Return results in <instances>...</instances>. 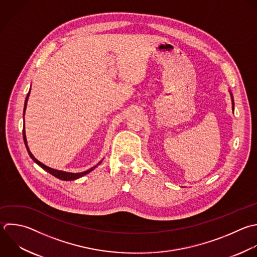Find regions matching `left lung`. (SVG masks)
I'll use <instances>...</instances> for the list:
<instances>
[{"mask_svg": "<svg viewBox=\"0 0 257 257\" xmlns=\"http://www.w3.org/2000/svg\"><path fill=\"white\" fill-rule=\"evenodd\" d=\"M231 97H232V95H231ZM232 100H233V98H232Z\"/></svg>", "mask_w": 257, "mask_h": 257, "instance_id": "1", "label": "left lung"}]
</instances>
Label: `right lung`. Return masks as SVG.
<instances>
[{
	"label": "right lung",
	"instance_id": "right-lung-1",
	"mask_svg": "<svg viewBox=\"0 0 257 257\" xmlns=\"http://www.w3.org/2000/svg\"><path fill=\"white\" fill-rule=\"evenodd\" d=\"M29 94H30V91L28 92L27 97H26V100H25V105H24V114H25V109H26V106H27V100H28ZM23 139H24V143H25L26 149H27L28 154H29V156L31 157V159H32V160H33L37 165H39L42 169H44L46 172L50 173V174H51V175H53L54 177H56V178H58V179H60V180H63V181L76 180V179H78V178H80V177H82V176H84V175L88 174L89 172H91L94 168H96V167L100 164V162H99L96 166H94V167H92L91 169H89V170H87V171H85V172H82V173H67V172H63V171L54 170V169H51V168H49V167H47V166L43 165L42 163H40V162H39L37 159H35V158H34V156L31 154V152H30V151H29V149H28V145H27V140H26V135H25V128L23 130Z\"/></svg>",
	"mask_w": 257,
	"mask_h": 257
}]
</instances>
